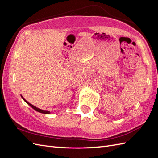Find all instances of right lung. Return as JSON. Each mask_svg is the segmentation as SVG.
Listing matches in <instances>:
<instances>
[{"instance_id": "right-lung-1", "label": "right lung", "mask_w": 158, "mask_h": 158, "mask_svg": "<svg viewBox=\"0 0 158 158\" xmlns=\"http://www.w3.org/2000/svg\"><path fill=\"white\" fill-rule=\"evenodd\" d=\"M22 98H23V100H24V101L28 104V105H29L30 106H32L33 109H34L35 110H36V111H38V112H39V113H45V114H49L50 113L49 112V111H48V110H42V109H39V108H37V107H36V106H33L32 105H31V104H30L28 101H26V100L23 98L22 97Z\"/></svg>"}]
</instances>
